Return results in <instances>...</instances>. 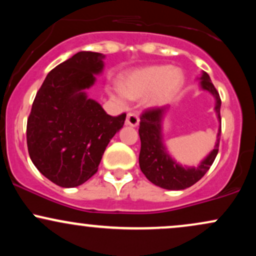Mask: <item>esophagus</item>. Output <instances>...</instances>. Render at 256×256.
I'll list each match as a JSON object with an SVG mask.
<instances>
[{"label":"esophagus","mask_w":256,"mask_h":256,"mask_svg":"<svg viewBox=\"0 0 256 256\" xmlns=\"http://www.w3.org/2000/svg\"><path fill=\"white\" fill-rule=\"evenodd\" d=\"M140 122V118L136 113H128L126 116V124L130 126H137Z\"/></svg>","instance_id":"obj_1"}]
</instances>
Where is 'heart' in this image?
<instances>
[{
    "label": "heart",
    "instance_id": "obj_1",
    "mask_svg": "<svg viewBox=\"0 0 256 256\" xmlns=\"http://www.w3.org/2000/svg\"><path fill=\"white\" fill-rule=\"evenodd\" d=\"M184 85V74L176 67L156 64L136 70L122 79V89H116L114 96L125 104L128 98H140L146 95V104L164 106L180 91Z\"/></svg>",
    "mask_w": 256,
    "mask_h": 256
}]
</instances>
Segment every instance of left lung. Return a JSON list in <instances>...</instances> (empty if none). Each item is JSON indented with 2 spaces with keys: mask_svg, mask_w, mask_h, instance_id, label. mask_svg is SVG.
I'll use <instances>...</instances> for the list:
<instances>
[{
  "mask_svg": "<svg viewBox=\"0 0 256 256\" xmlns=\"http://www.w3.org/2000/svg\"><path fill=\"white\" fill-rule=\"evenodd\" d=\"M201 86L204 90L210 91L216 98V112L220 128L216 136V144L207 158L198 167H183L178 165L166 152L161 136V120L168 107H152L140 114V171L152 184L167 190H183L192 186L207 173L210 167L216 160L219 150L220 134H222V118H220V100L219 92L210 80V76L202 72Z\"/></svg>",
  "mask_w": 256,
  "mask_h": 256,
  "instance_id": "8db88e82",
  "label": "left lung"
}]
</instances>
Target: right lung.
Returning <instances> with one entry per match:
<instances>
[{
	"instance_id": "1",
	"label": "right lung",
	"mask_w": 256,
	"mask_h": 256,
	"mask_svg": "<svg viewBox=\"0 0 256 256\" xmlns=\"http://www.w3.org/2000/svg\"><path fill=\"white\" fill-rule=\"evenodd\" d=\"M104 55L79 52L48 73L32 104L26 140L34 165L62 188L85 183L98 172L110 140L126 114L110 116L85 89L104 68Z\"/></svg>"
}]
</instances>
